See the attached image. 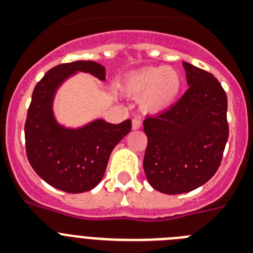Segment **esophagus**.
I'll list each match as a JSON object with an SVG mask.
<instances>
[{
  "label": "esophagus",
  "mask_w": 253,
  "mask_h": 253,
  "mask_svg": "<svg viewBox=\"0 0 253 253\" xmlns=\"http://www.w3.org/2000/svg\"><path fill=\"white\" fill-rule=\"evenodd\" d=\"M140 126H142V120L138 119V118L133 119V122H131V128H133L134 130H136V129H139Z\"/></svg>",
  "instance_id": "34e87169"
}]
</instances>
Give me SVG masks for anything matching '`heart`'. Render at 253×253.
Returning a JSON list of instances; mask_svg holds the SVG:
<instances>
[{"label": "heart", "instance_id": "heart-1", "mask_svg": "<svg viewBox=\"0 0 253 253\" xmlns=\"http://www.w3.org/2000/svg\"><path fill=\"white\" fill-rule=\"evenodd\" d=\"M182 89V76L175 69L155 66L130 74L123 83V90L133 98H140L145 111L161 113L177 100Z\"/></svg>", "mask_w": 253, "mask_h": 253}]
</instances>
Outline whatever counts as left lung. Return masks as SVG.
Here are the masks:
<instances>
[{"label": "left lung", "mask_w": 253, "mask_h": 253, "mask_svg": "<svg viewBox=\"0 0 253 253\" xmlns=\"http://www.w3.org/2000/svg\"><path fill=\"white\" fill-rule=\"evenodd\" d=\"M188 90L177 104L144 120L143 167L164 194L187 193L217 172L228 139L227 95L212 74L183 61Z\"/></svg>", "instance_id": "8db88e82"}]
</instances>
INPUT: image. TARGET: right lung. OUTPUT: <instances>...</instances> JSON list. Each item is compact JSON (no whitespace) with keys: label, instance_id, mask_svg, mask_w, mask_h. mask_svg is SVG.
<instances>
[{"label":"right lung","instance_id":"1","mask_svg":"<svg viewBox=\"0 0 253 253\" xmlns=\"http://www.w3.org/2000/svg\"><path fill=\"white\" fill-rule=\"evenodd\" d=\"M78 73L105 80V68L95 61L57 65L35 86L25 124L31 167L46 183L68 193L87 192L100 183L111 152L131 129L130 119L120 124L95 119L79 128L57 122L54 113L57 90Z\"/></svg>","mask_w":253,"mask_h":253}]
</instances>
